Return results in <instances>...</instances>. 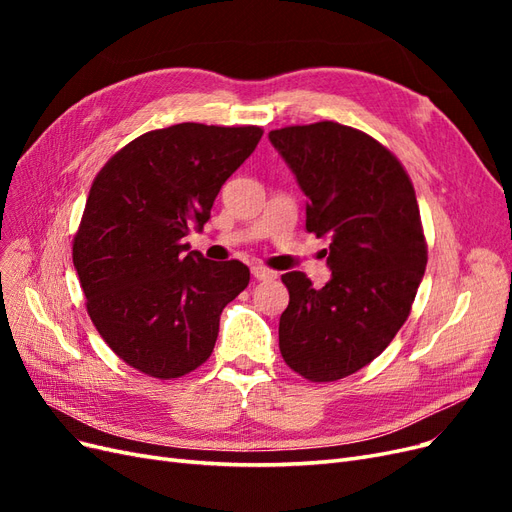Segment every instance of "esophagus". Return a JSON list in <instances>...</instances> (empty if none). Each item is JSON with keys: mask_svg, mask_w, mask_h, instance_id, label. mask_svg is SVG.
Here are the masks:
<instances>
[{"mask_svg": "<svg viewBox=\"0 0 512 512\" xmlns=\"http://www.w3.org/2000/svg\"><path fill=\"white\" fill-rule=\"evenodd\" d=\"M252 275L256 277V280H262V282L275 280V277H277V273H275V271H271V269H267V267H260V265L252 267Z\"/></svg>", "mask_w": 512, "mask_h": 512, "instance_id": "34e87169", "label": "esophagus"}]
</instances>
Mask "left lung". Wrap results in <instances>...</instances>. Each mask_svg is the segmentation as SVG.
<instances>
[{
	"mask_svg": "<svg viewBox=\"0 0 512 512\" xmlns=\"http://www.w3.org/2000/svg\"><path fill=\"white\" fill-rule=\"evenodd\" d=\"M273 147L309 198L305 228L331 235V280L314 288L284 273L290 303L280 352L309 382L342 380L369 365L410 316L427 241L404 164L369 134L337 121L271 130Z\"/></svg>",
	"mask_w": 512,
	"mask_h": 512,
	"instance_id": "8db88e82",
	"label": "left lung"
}]
</instances>
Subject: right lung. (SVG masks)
Listing matches in <instances>:
<instances>
[{
    "label": "right lung",
    "instance_id": "1",
    "mask_svg": "<svg viewBox=\"0 0 512 512\" xmlns=\"http://www.w3.org/2000/svg\"><path fill=\"white\" fill-rule=\"evenodd\" d=\"M258 126L177 123L145 132L108 160L85 203L72 262L87 314L123 363L158 380L203 365L222 309L250 284L239 260L188 252L224 181L250 158Z\"/></svg>",
    "mask_w": 512,
    "mask_h": 512
}]
</instances>
